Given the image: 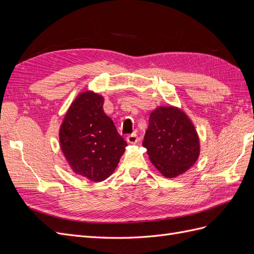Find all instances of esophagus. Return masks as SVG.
I'll list each match as a JSON object with an SVG mask.
<instances>
[{
  "mask_svg": "<svg viewBox=\"0 0 254 254\" xmlns=\"http://www.w3.org/2000/svg\"><path fill=\"white\" fill-rule=\"evenodd\" d=\"M126 140L129 144H135V143H137V141H139V137H137V135L135 133H132V134H129Z\"/></svg>",
  "mask_w": 254,
  "mask_h": 254,
  "instance_id": "obj_1",
  "label": "esophagus"
}]
</instances>
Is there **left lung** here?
<instances>
[{"label":"left lung","mask_w":254,"mask_h":254,"mask_svg":"<svg viewBox=\"0 0 254 254\" xmlns=\"http://www.w3.org/2000/svg\"><path fill=\"white\" fill-rule=\"evenodd\" d=\"M143 146L153 166L166 178L189 171L200 155V140L193 122L172 105L151 111Z\"/></svg>","instance_id":"obj_1"}]
</instances>
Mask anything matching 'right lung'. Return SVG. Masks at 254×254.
<instances>
[{
  "instance_id": "obj_1",
  "label": "right lung",
  "mask_w": 254,
  "mask_h": 254,
  "mask_svg": "<svg viewBox=\"0 0 254 254\" xmlns=\"http://www.w3.org/2000/svg\"><path fill=\"white\" fill-rule=\"evenodd\" d=\"M103 106L101 94L81 92L59 128L60 147L68 166L92 182H102L113 174L127 146Z\"/></svg>"
}]
</instances>
